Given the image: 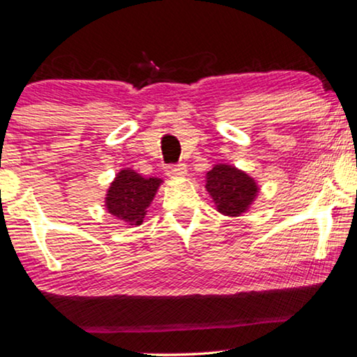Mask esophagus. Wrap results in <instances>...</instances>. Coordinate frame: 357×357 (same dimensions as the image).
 Returning <instances> with one entry per match:
<instances>
[{"mask_svg": "<svg viewBox=\"0 0 357 357\" xmlns=\"http://www.w3.org/2000/svg\"><path fill=\"white\" fill-rule=\"evenodd\" d=\"M166 174L169 175V177H180V175H185L186 174V164H183V162L167 164Z\"/></svg>", "mask_w": 357, "mask_h": 357, "instance_id": "esophagus-1", "label": "esophagus"}]
</instances>
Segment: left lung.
Instances as JSON below:
<instances>
[{
    "mask_svg": "<svg viewBox=\"0 0 357 357\" xmlns=\"http://www.w3.org/2000/svg\"><path fill=\"white\" fill-rule=\"evenodd\" d=\"M206 188L215 201L218 212L231 217L248 211L257 196L254 178L227 164H218L207 172Z\"/></svg>",
    "mask_w": 357,
    "mask_h": 357,
    "instance_id": "left-lung-1",
    "label": "left lung"
}]
</instances>
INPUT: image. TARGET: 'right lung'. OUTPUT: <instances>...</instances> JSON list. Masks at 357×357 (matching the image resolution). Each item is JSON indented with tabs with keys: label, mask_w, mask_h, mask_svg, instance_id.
Here are the masks:
<instances>
[{
	"label": "right lung",
	"mask_w": 357,
	"mask_h": 357,
	"mask_svg": "<svg viewBox=\"0 0 357 357\" xmlns=\"http://www.w3.org/2000/svg\"><path fill=\"white\" fill-rule=\"evenodd\" d=\"M160 183V178H144L129 169L121 171L107 193L108 212L129 225H140Z\"/></svg>",
	"instance_id": "right-lung-1"
}]
</instances>
